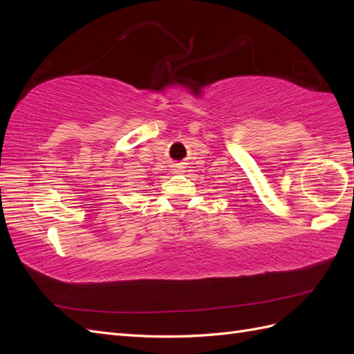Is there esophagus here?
<instances>
[{
	"label": "esophagus",
	"instance_id": "obj_1",
	"mask_svg": "<svg viewBox=\"0 0 354 354\" xmlns=\"http://www.w3.org/2000/svg\"><path fill=\"white\" fill-rule=\"evenodd\" d=\"M183 165L181 164H175V165H173V167H171V171L173 173H181L183 171Z\"/></svg>",
	"mask_w": 354,
	"mask_h": 354
}]
</instances>
